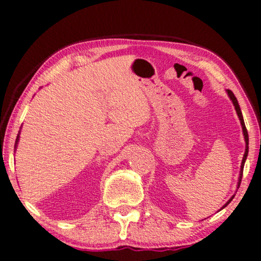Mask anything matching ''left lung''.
<instances>
[{
    "label": "left lung",
    "mask_w": 261,
    "mask_h": 261,
    "mask_svg": "<svg viewBox=\"0 0 261 261\" xmlns=\"http://www.w3.org/2000/svg\"><path fill=\"white\" fill-rule=\"evenodd\" d=\"M227 92H228V95H229V97H230V99H231V102H233V105H234V107H235V110H237V113H238V116H239V119H240V122H241V126H242V130H244V137H245V141H246V151H245V154H244V158H242V163H241V170H240V177H239V183H238V188L240 187V184H241V179H242V173H244V166H245V162H246V159H247V155H248V133H247V129H246V126H245V121H244V117H242V113H241V109H240V106H239V103H238V99H237V97H235L234 96V94L233 92H231L230 90H227ZM234 198V196L233 197H231L229 201H228L226 204H224L222 208H224V206H227L228 204H229L230 203V201L231 199Z\"/></svg>",
    "instance_id": "8db88e82"
}]
</instances>
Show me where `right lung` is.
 <instances>
[{
  "label": "right lung",
  "instance_id": "add662e5",
  "mask_svg": "<svg viewBox=\"0 0 261 261\" xmlns=\"http://www.w3.org/2000/svg\"><path fill=\"white\" fill-rule=\"evenodd\" d=\"M17 140H19V135H17V138H16V142H15V146H16V144H17Z\"/></svg>",
  "mask_w": 261,
  "mask_h": 261
}]
</instances>
